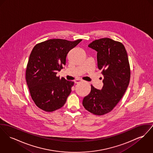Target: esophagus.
Listing matches in <instances>:
<instances>
[{
	"instance_id": "34e87169",
	"label": "esophagus",
	"mask_w": 153,
	"mask_h": 153,
	"mask_svg": "<svg viewBox=\"0 0 153 153\" xmlns=\"http://www.w3.org/2000/svg\"><path fill=\"white\" fill-rule=\"evenodd\" d=\"M81 81H82V80H80V79H76V80H74V82H75L76 84H78V83L81 82Z\"/></svg>"
}]
</instances>
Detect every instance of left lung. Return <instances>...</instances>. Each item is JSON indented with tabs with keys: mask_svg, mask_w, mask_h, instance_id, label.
I'll list each match as a JSON object with an SVG mask.
<instances>
[{
	"mask_svg": "<svg viewBox=\"0 0 153 153\" xmlns=\"http://www.w3.org/2000/svg\"><path fill=\"white\" fill-rule=\"evenodd\" d=\"M88 47L97 52L98 68L104 76V85L100 90L91 85L82 105L94 115H103L115 108L126 91L130 78L129 59L124 45L108 38L95 40Z\"/></svg>",
	"mask_w": 153,
	"mask_h": 153,
	"instance_id": "8db88e82",
	"label": "left lung"
}]
</instances>
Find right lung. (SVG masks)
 <instances>
[{
    "label": "right lung",
    "instance_id": "right-lung-1",
    "mask_svg": "<svg viewBox=\"0 0 153 153\" xmlns=\"http://www.w3.org/2000/svg\"><path fill=\"white\" fill-rule=\"evenodd\" d=\"M82 39L70 41L51 39L37 44L30 55L25 71L26 82L35 105L46 112L62 108L74 82L56 76L66 65L68 52Z\"/></svg>",
    "mask_w": 153,
    "mask_h": 153
}]
</instances>
